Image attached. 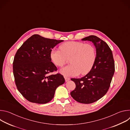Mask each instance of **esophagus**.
<instances>
[{
	"instance_id": "obj_1",
	"label": "esophagus",
	"mask_w": 130,
	"mask_h": 130,
	"mask_svg": "<svg viewBox=\"0 0 130 130\" xmlns=\"http://www.w3.org/2000/svg\"><path fill=\"white\" fill-rule=\"evenodd\" d=\"M64 78H65V81H66V82H68V81H69L70 79L69 78H67V77H65Z\"/></svg>"
}]
</instances>
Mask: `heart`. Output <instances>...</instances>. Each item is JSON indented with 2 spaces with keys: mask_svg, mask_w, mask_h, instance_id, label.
<instances>
[{
  "mask_svg": "<svg viewBox=\"0 0 130 130\" xmlns=\"http://www.w3.org/2000/svg\"><path fill=\"white\" fill-rule=\"evenodd\" d=\"M50 58L57 66L62 67L70 58L71 64L60 70V72L66 77L75 76L81 73L87 74L93 67L96 52L94 46L81 42L69 41L62 44L60 50L52 49L50 52Z\"/></svg>",
  "mask_w": 130,
  "mask_h": 130,
  "instance_id": "obj_1",
  "label": "heart"
}]
</instances>
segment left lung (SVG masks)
Returning a JSON list of instances; mask_svg holds the SVG:
<instances>
[{
    "instance_id": "left-lung-1",
    "label": "left lung",
    "mask_w": 130,
    "mask_h": 130,
    "mask_svg": "<svg viewBox=\"0 0 130 130\" xmlns=\"http://www.w3.org/2000/svg\"><path fill=\"white\" fill-rule=\"evenodd\" d=\"M82 40L94 44L96 59L91 70L86 76L80 79H71L76 86L70 95L78 102L89 104L106 94L114 74L115 63L112 50L105 42L95 35H90Z\"/></svg>"
}]
</instances>
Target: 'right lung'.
Masks as SVG:
<instances>
[{
	"instance_id": "right-lung-1",
	"label": "right lung",
	"mask_w": 130,
	"mask_h": 130,
	"mask_svg": "<svg viewBox=\"0 0 130 130\" xmlns=\"http://www.w3.org/2000/svg\"><path fill=\"white\" fill-rule=\"evenodd\" d=\"M63 42L34 34L26 41L15 54L13 63L17 88L31 102L45 104L54 97L57 88L65 82L60 73L49 75L57 67L51 62L50 51Z\"/></svg>"
}]
</instances>
